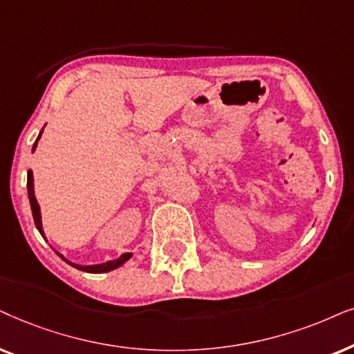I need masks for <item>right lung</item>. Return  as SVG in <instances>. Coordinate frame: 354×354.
Here are the masks:
<instances>
[{
	"mask_svg": "<svg viewBox=\"0 0 354 354\" xmlns=\"http://www.w3.org/2000/svg\"><path fill=\"white\" fill-rule=\"evenodd\" d=\"M40 138V136H39ZM34 144V149H35ZM27 192H29V201H30V207H32V215H34V221H35V226L37 230L41 233V236H44V230H41V218H40V207L37 204V199H35V194H34V178H32V171L29 169V173H27ZM133 256L131 252H126L122 254L120 259H116V261H110V262H105V263H100V266H77V263H73L69 261H66V259L61 256V259H64L66 262L69 263V266H73L75 268H79V270H84V272H88V273H103V272H108V270H113V268L120 267L121 263H124L128 259Z\"/></svg>",
	"mask_w": 354,
	"mask_h": 354,
	"instance_id": "1",
	"label": "right lung"
}]
</instances>
